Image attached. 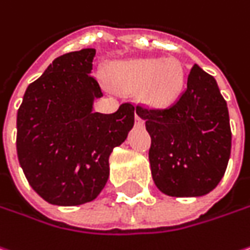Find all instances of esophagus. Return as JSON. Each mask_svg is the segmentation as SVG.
Returning <instances> with one entry per match:
<instances>
[{
    "instance_id": "1",
    "label": "esophagus",
    "mask_w": 250,
    "mask_h": 250,
    "mask_svg": "<svg viewBox=\"0 0 250 250\" xmlns=\"http://www.w3.org/2000/svg\"><path fill=\"white\" fill-rule=\"evenodd\" d=\"M136 123L137 125H141V127L144 125V120H143V117H141L138 113H136Z\"/></svg>"
}]
</instances>
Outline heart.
Wrapping results in <instances>:
<instances>
[{"label": "heart", "mask_w": 250, "mask_h": 250, "mask_svg": "<svg viewBox=\"0 0 250 250\" xmlns=\"http://www.w3.org/2000/svg\"><path fill=\"white\" fill-rule=\"evenodd\" d=\"M107 81L119 91H138L140 98L151 106H167L182 91L185 70L175 59H134L116 62Z\"/></svg>", "instance_id": "1"}]
</instances>
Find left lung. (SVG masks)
Segmentation results:
<instances>
[{
	"label": "left lung",
	"instance_id": "1",
	"mask_svg": "<svg viewBox=\"0 0 250 250\" xmlns=\"http://www.w3.org/2000/svg\"><path fill=\"white\" fill-rule=\"evenodd\" d=\"M151 136L152 179L172 197H200L217 188L231 155L227 102L210 74L194 64L178 101L167 109L137 106Z\"/></svg>",
	"mask_w": 250,
	"mask_h": 250
}]
</instances>
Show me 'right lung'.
Returning a JSON list of instances; mask_svg holds the SVG:
<instances>
[{
  "label": "right lung",
  "instance_id": "right-lung-1",
  "mask_svg": "<svg viewBox=\"0 0 250 250\" xmlns=\"http://www.w3.org/2000/svg\"><path fill=\"white\" fill-rule=\"evenodd\" d=\"M95 49L57 57L27 86L17 117V151L32 189L54 206L95 200L109 178V155L134 125L136 109L93 112L104 96L93 78Z\"/></svg>",
  "mask_w": 250,
  "mask_h": 250
}]
</instances>
